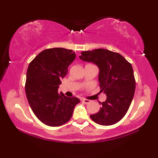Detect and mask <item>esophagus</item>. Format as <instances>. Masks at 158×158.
Listing matches in <instances>:
<instances>
[{"label": "esophagus", "mask_w": 158, "mask_h": 158, "mask_svg": "<svg viewBox=\"0 0 158 158\" xmlns=\"http://www.w3.org/2000/svg\"><path fill=\"white\" fill-rule=\"evenodd\" d=\"M82 102L83 103H85V104H89L90 102V100H87V99H83L82 100Z\"/></svg>", "instance_id": "obj_1"}]
</instances>
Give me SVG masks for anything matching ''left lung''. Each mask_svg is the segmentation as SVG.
I'll return each instance as SVG.
<instances>
[{
  "mask_svg": "<svg viewBox=\"0 0 158 158\" xmlns=\"http://www.w3.org/2000/svg\"><path fill=\"white\" fill-rule=\"evenodd\" d=\"M83 61L96 64L99 68L100 92L106 95L100 110L90 115L96 123L113 125L122 119L128 110L136 88V81L131 64L119 53L105 49L82 52Z\"/></svg>",
  "mask_w": 158,
  "mask_h": 158,
  "instance_id": "obj_1",
  "label": "left lung"
}]
</instances>
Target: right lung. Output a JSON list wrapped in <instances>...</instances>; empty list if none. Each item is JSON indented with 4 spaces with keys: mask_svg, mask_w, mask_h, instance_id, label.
Returning <instances> with one entry per match:
<instances>
[{
    "mask_svg": "<svg viewBox=\"0 0 158 158\" xmlns=\"http://www.w3.org/2000/svg\"><path fill=\"white\" fill-rule=\"evenodd\" d=\"M76 58L71 49L43 50L28 66L25 84L29 105L36 117L47 126L56 127L68 122L80 100L58 92L68 67Z\"/></svg>",
    "mask_w": 158,
    "mask_h": 158,
    "instance_id": "1",
    "label": "right lung"
}]
</instances>
